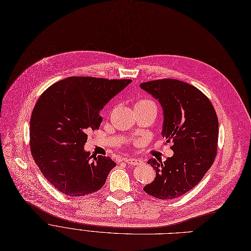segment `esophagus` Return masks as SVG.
Returning <instances> with one entry per match:
<instances>
[{
  "mask_svg": "<svg viewBox=\"0 0 251 251\" xmlns=\"http://www.w3.org/2000/svg\"><path fill=\"white\" fill-rule=\"evenodd\" d=\"M124 161L131 166H137L141 164V161L139 159H133V157H125Z\"/></svg>",
  "mask_w": 251,
  "mask_h": 251,
  "instance_id": "34e87169",
  "label": "esophagus"
}]
</instances>
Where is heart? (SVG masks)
<instances>
[{
    "label": "heart",
    "instance_id": "heart-1",
    "mask_svg": "<svg viewBox=\"0 0 251 251\" xmlns=\"http://www.w3.org/2000/svg\"><path fill=\"white\" fill-rule=\"evenodd\" d=\"M146 105H155V104H154L153 101H151V100H150L143 99V100H137L134 107H146Z\"/></svg>",
    "mask_w": 251,
    "mask_h": 251
}]
</instances>
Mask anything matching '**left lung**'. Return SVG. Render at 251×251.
I'll return each instance as SVG.
<instances>
[{
  "label": "left lung",
  "mask_w": 251,
  "mask_h": 251,
  "mask_svg": "<svg viewBox=\"0 0 251 251\" xmlns=\"http://www.w3.org/2000/svg\"><path fill=\"white\" fill-rule=\"evenodd\" d=\"M163 109L162 136L173 143V156L150 159L154 180L143 187L154 199L173 200L197 185L217 154L219 121L212 102L196 87L176 79L140 84Z\"/></svg>",
  "instance_id": "left-lung-1"
}]
</instances>
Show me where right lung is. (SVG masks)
I'll return each mask as SVG.
<instances>
[{
  "instance_id": "1",
  "label": "right lung",
  "mask_w": 251,
  "mask_h": 251,
  "mask_svg": "<svg viewBox=\"0 0 251 251\" xmlns=\"http://www.w3.org/2000/svg\"><path fill=\"white\" fill-rule=\"evenodd\" d=\"M130 79L68 77L39 97L30 118V150L45 178L60 192L80 197L100 190L116 163L91 160L84 150L87 131L98 130L100 112Z\"/></svg>"
}]
</instances>
